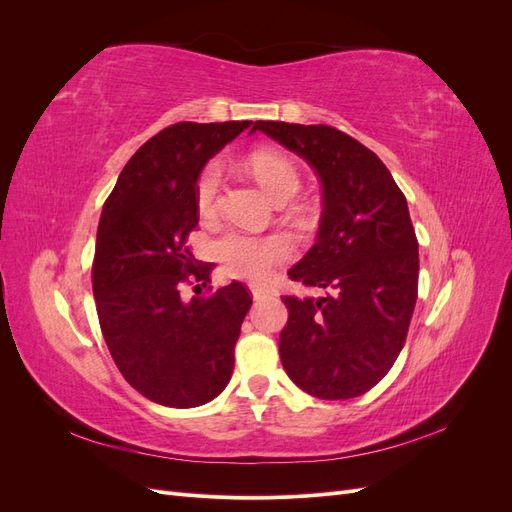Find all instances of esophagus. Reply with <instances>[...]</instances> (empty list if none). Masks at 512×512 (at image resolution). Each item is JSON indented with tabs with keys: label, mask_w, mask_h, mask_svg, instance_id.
Segmentation results:
<instances>
[{
	"label": "esophagus",
	"mask_w": 512,
	"mask_h": 512,
	"mask_svg": "<svg viewBox=\"0 0 512 512\" xmlns=\"http://www.w3.org/2000/svg\"><path fill=\"white\" fill-rule=\"evenodd\" d=\"M250 292H252V297L256 299V301H260V299H265L267 294H269V290L265 288V286H258V284H252L250 286Z\"/></svg>",
	"instance_id": "esophagus-1"
}]
</instances>
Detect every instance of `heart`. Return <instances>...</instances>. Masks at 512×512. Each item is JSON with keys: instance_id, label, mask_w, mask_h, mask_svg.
Here are the masks:
<instances>
[{"instance_id": "obj_1", "label": "heart", "mask_w": 512, "mask_h": 512, "mask_svg": "<svg viewBox=\"0 0 512 512\" xmlns=\"http://www.w3.org/2000/svg\"><path fill=\"white\" fill-rule=\"evenodd\" d=\"M250 173L256 181L267 190L273 200H280L284 196H294L299 192V173L294 164L284 158L282 153H275L269 149L254 151L250 160ZM222 188V166L220 162H209L196 179V207L200 215L213 213L218 205V194ZM215 254L224 265L226 273L232 277H241V280L260 282L273 271L275 265L288 260L292 256V243L284 235H247V232H226L222 239L215 243Z\"/></svg>"}]
</instances>
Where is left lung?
<instances>
[{"mask_svg":"<svg viewBox=\"0 0 512 512\" xmlns=\"http://www.w3.org/2000/svg\"><path fill=\"white\" fill-rule=\"evenodd\" d=\"M256 130L297 153L322 185L316 243L288 275L327 294L284 297L282 365L309 395L359 397L389 374L416 305L418 241L406 196L374 151L331 126L256 121Z\"/></svg>","mask_w":512,"mask_h":512,"instance_id":"left-lung-1","label":"left lung"}]
</instances>
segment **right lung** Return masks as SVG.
<instances>
[{
    "mask_svg": "<svg viewBox=\"0 0 512 512\" xmlns=\"http://www.w3.org/2000/svg\"><path fill=\"white\" fill-rule=\"evenodd\" d=\"M250 126L181 121L158 132L123 166L100 215L91 282L104 342L121 376L160 406H203L232 376L250 292L232 282L183 299L181 286L211 275L185 247L198 224L196 179Z\"/></svg>",
    "mask_w": 512,
    "mask_h": 512,
    "instance_id": "1",
    "label": "right lung"
}]
</instances>
